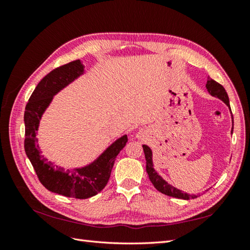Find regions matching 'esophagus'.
Returning a JSON list of instances; mask_svg holds the SVG:
<instances>
[{"instance_id":"esophagus-1","label":"esophagus","mask_w":250,"mask_h":250,"mask_svg":"<svg viewBox=\"0 0 250 250\" xmlns=\"http://www.w3.org/2000/svg\"><path fill=\"white\" fill-rule=\"evenodd\" d=\"M144 135H145V132H143V131H140L139 133H137V137H140V139H143Z\"/></svg>"}]
</instances>
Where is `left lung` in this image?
<instances>
[{
    "instance_id": "1",
    "label": "left lung",
    "mask_w": 250,
    "mask_h": 250,
    "mask_svg": "<svg viewBox=\"0 0 250 250\" xmlns=\"http://www.w3.org/2000/svg\"><path fill=\"white\" fill-rule=\"evenodd\" d=\"M206 89L208 90V92L213 95V97H217L221 101H224V102L230 107L229 97H228L225 88L222 87L220 83L215 82L214 79L208 78L206 82ZM232 119H233V116H232ZM232 131H233V128H232ZM143 149H144V153H145L146 171L148 173V176H149L150 182L152 183L153 186H155V188L158 191H160L161 193L166 194V195L173 196V198H177V199H183V200H190V199L198 198L200 194L199 195H190V194L185 193V192H183V191H180L175 187H173V186L168 185L161 176H159L157 172L153 169L152 153H151L150 148L146 145H143Z\"/></svg>"
}]
</instances>
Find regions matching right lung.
Instances as JSON below:
<instances>
[{
  "instance_id": "1",
  "label": "right lung",
  "mask_w": 250,
  "mask_h": 250,
  "mask_svg": "<svg viewBox=\"0 0 250 250\" xmlns=\"http://www.w3.org/2000/svg\"><path fill=\"white\" fill-rule=\"evenodd\" d=\"M83 72V65L79 60L52 70L37 84L24 111V150L40 182L51 192L79 200L91 198L103 190L110 177L116 157L128 142V136L124 135L109 146L97 161L72 171H64L51 162H47V159L41 155L36 144V131L42 115L51 102L52 97Z\"/></svg>"
}]
</instances>
